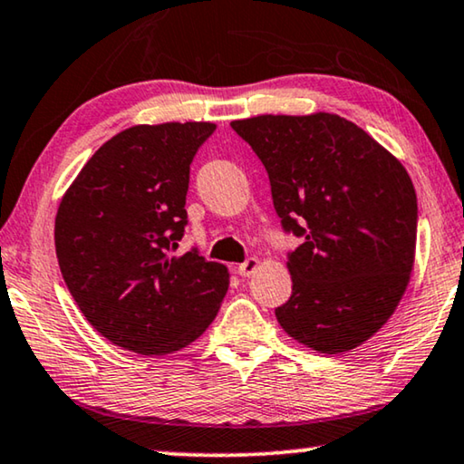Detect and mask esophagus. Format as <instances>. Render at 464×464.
<instances>
[{"instance_id":"1","label":"esophagus","mask_w":464,"mask_h":464,"mask_svg":"<svg viewBox=\"0 0 464 464\" xmlns=\"http://www.w3.org/2000/svg\"><path fill=\"white\" fill-rule=\"evenodd\" d=\"M258 266H260L258 258H247L246 262H241V265L237 266V275L239 276H250V275L258 271Z\"/></svg>"}]
</instances>
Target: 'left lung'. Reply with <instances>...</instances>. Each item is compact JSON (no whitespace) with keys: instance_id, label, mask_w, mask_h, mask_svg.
<instances>
[{"instance_id":"obj_1","label":"left lung","mask_w":464,"mask_h":464,"mask_svg":"<svg viewBox=\"0 0 464 464\" xmlns=\"http://www.w3.org/2000/svg\"><path fill=\"white\" fill-rule=\"evenodd\" d=\"M231 127L265 164L283 229L304 237L287 258L292 298L276 321L321 354L358 348L409 287L417 250L409 172L337 114H262Z\"/></svg>"}]
</instances>
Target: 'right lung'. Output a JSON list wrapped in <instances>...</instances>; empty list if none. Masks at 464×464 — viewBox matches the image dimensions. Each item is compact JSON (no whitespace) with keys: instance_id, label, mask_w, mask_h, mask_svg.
<instances>
[{"instance_id":"right-lung-1","label":"right lung","mask_w":464,"mask_h":464,"mask_svg":"<svg viewBox=\"0 0 464 464\" xmlns=\"http://www.w3.org/2000/svg\"><path fill=\"white\" fill-rule=\"evenodd\" d=\"M214 122L135 124L82 166L55 214V256L89 324L124 350L166 356L208 329L229 271L172 256L188 225L189 164Z\"/></svg>"}]
</instances>
